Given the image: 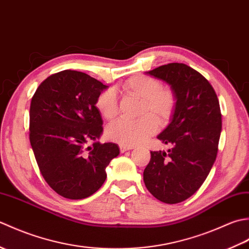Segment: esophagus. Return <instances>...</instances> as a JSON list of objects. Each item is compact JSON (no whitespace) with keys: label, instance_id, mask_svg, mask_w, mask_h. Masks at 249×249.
<instances>
[{"label":"esophagus","instance_id":"34e87169","mask_svg":"<svg viewBox=\"0 0 249 249\" xmlns=\"http://www.w3.org/2000/svg\"><path fill=\"white\" fill-rule=\"evenodd\" d=\"M131 149H133V146H130V145H120V152L121 153H124V152L129 151Z\"/></svg>","mask_w":249,"mask_h":249}]
</instances>
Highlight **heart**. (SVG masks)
I'll use <instances>...</instances> for the list:
<instances>
[{"label": "heart", "mask_w": 249, "mask_h": 249, "mask_svg": "<svg viewBox=\"0 0 249 249\" xmlns=\"http://www.w3.org/2000/svg\"><path fill=\"white\" fill-rule=\"evenodd\" d=\"M128 96L142 100L137 120H120L107 129L108 138L121 145H134L144 141L157 129V123L166 126L176 114L178 96L173 89L162 87L160 80L147 75H137L122 84ZM106 120H113L119 113V100L113 89L100 93L95 102Z\"/></svg>", "instance_id": "b5f03b06"}]
</instances>
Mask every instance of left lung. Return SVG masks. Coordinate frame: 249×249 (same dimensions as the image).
Instances as JSON below:
<instances>
[{
  "instance_id": "obj_1",
  "label": "left lung",
  "mask_w": 249,
  "mask_h": 249,
  "mask_svg": "<svg viewBox=\"0 0 249 249\" xmlns=\"http://www.w3.org/2000/svg\"><path fill=\"white\" fill-rule=\"evenodd\" d=\"M147 73L170 84L178 107L171 123L158 136L172 147L168 152H151L143 181L161 202L179 203L201 187L217 156L219 102L211 83L183 63H170Z\"/></svg>"
}]
</instances>
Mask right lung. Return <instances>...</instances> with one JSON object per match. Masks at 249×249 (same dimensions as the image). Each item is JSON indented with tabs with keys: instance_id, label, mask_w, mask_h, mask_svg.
I'll return each instance as SVG.
<instances>
[{
	"instance_id": "obj_1",
	"label": "right lung",
	"mask_w": 249,
	"mask_h": 249,
	"mask_svg": "<svg viewBox=\"0 0 249 249\" xmlns=\"http://www.w3.org/2000/svg\"><path fill=\"white\" fill-rule=\"evenodd\" d=\"M107 86L77 71L49 76L37 88L30 107V142L41 176L67 199L88 198L102 187L115 143L95 142L103 120L95 102Z\"/></svg>"
}]
</instances>
